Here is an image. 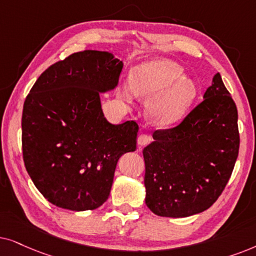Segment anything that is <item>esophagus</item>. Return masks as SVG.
I'll use <instances>...</instances> for the list:
<instances>
[{
    "label": "esophagus",
    "instance_id": "esophagus-1",
    "mask_svg": "<svg viewBox=\"0 0 256 256\" xmlns=\"http://www.w3.org/2000/svg\"><path fill=\"white\" fill-rule=\"evenodd\" d=\"M153 140L152 136L151 134H142L138 137V145L139 146H144V145H148L150 144Z\"/></svg>",
    "mask_w": 256,
    "mask_h": 256
}]
</instances>
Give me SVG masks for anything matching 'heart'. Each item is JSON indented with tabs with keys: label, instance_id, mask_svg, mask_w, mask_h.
<instances>
[{
	"label": "heart",
	"instance_id": "1",
	"mask_svg": "<svg viewBox=\"0 0 256 256\" xmlns=\"http://www.w3.org/2000/svg\"><path fill=\"white\" fill-rule=\"evenodd\" d=\"M132 94L149 100L146 114L158 125L179 120L186 114L198 94V86L192 78L184 76V69L168 60H151L134 68L131 85L122 88V96L130 100Z\"/></svg>",
	"mask_w": 256,
	"mask_h": 256
}]
</instances>
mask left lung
Instances as JSON below:
<instances>
[{
  "instance_id": "obj_1",
  "label": "left lung",
  "mask_w": 256,
  "mask_h": 256,
  "mask_svg": "<svg viewBox=\"0 0 256 256\" xmlns=\"http://www.w3.org/2000/svg\"><path fill=\"white\" fill-rule=\"evenodd\" d=\"M144 148L145 202L159 216L184 218L221 196L239 154L238 108L220 74L178 125L153 132Z\"/></svg>"
}]
</instances>
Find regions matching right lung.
I'll list each match as a JSON object with an SVG mask.
<instances>
[{
  "label": "right lung",
  "instance_id": "1",
  "mask_svg": "<svg viewBox=\"0 0 256 256\" xmlns=\"http://www.w3.org/2000/svg\"><path fill=\"white\" fill-rule=\"evenodd\" d=\"M122 63L85 50L50 66L23 105L22 153L26 172L48 202L70 210L106 202L120 156L137 148L134 120L112 125L100 92L118 83Z\"/></svg>",
  "mask_w": 256,
  "mask_h": 256
}]
</instances>
